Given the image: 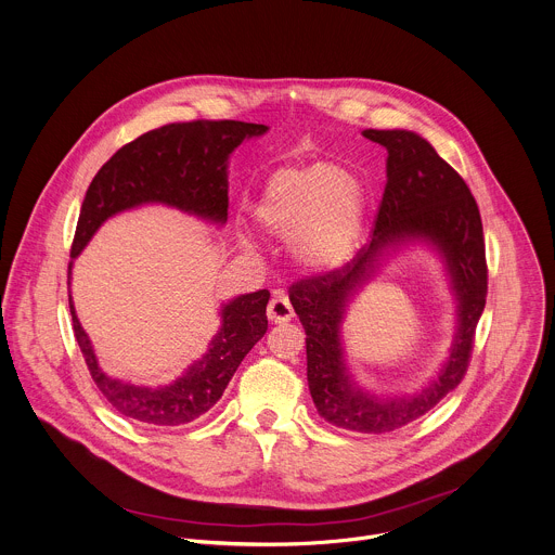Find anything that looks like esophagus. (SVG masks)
Here are the masks:
<instances>
[{"label":"esophagus","instance_id":"obj_1","mask_svg":"<svg viewBox=\"0 0 555 555\" xmlns=\"http://www.w3.org/2000/svg\"><path fill=\"white\" fill-rule=\"evenodd\" d=\"M293 306L288 301V295L284 291H275L269 306H267V317L273 323H286L293 319Z\"/></svg>","mask_w":555,"mask_h":555}]
</instances>
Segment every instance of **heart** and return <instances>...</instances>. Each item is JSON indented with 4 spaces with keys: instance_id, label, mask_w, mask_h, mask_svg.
Returning <instances> with one entry per match:
<instances>
[{
    "instance_id": "1",
    "label": "heart",
    "mask_w": 555,
    "mask_h": 555,
    "mask_svg": "<svg viewBox=\"0 0 555 555\" xmlns=\"http://www.w3.org/2000/svg\"><path fill=\"white\" fill-rule=\"evenodd\" d=\"M365 190L357 175L325 166L280 168L254 205L258 228L288 241L291 258L310 273L344 267L359 243Z\"/></svg>"
}]
</instances>
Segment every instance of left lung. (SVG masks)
I'll return each instance as SVG.
<instances>
[{"label":"left lung","instance_id":"8db88e82","mask_svg":"<svg viewBox=\"0 0 555 555\" xmlns=\"http://www.w3.org/2000/svg\"><path fill=\"white\" fill-rule=\"evenodd\" d=\"M363 135L387 149V183L372 243L341 269L297 280L288 297L306 332L308 387L319 415L339 428L383 435L422 417L464 380L486 308L488 264L481 214L460 172L417 133L367 129ZM409 237H424L446 256L461 301V325L437 382L420 397L378 401L349 380L338 325L347 299L371 276L382 249Z\"/></svg>","mask_w":555,"mask_h":555}]
</instances>
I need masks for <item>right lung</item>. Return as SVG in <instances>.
Segmentation results:
<instances>
[{"label":"right lung","instance_id":"right-lung-1","mask_svg":"<svg viewBox=\"0 0 555 555\" xmlns=\"http://www.w3.org/2000/svg\"><path fill=\"white\" fill-rule=\"evenodd\" d=\"M264 125L238 120H192L159 127L125 144L89 183L72 243L76 258L108 216L142 203H166L201 218L228 220V159L245 138ZM67 273L72 275V262ZM269 291L247 293L223 306V323L209 350L168 387H135L108 378L95 361L89 337L69 312L74 337L100 393L125 417L146 426H179L209 411L230 385L241 361L264 337Z\"/></svg>","mask_w":555,"mask_h":555}]
</instances>
